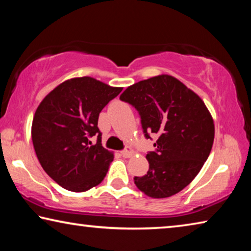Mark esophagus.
<instances>
[{"mask_svg": "<svg viewBox=\"0 0 251 251\" xmlns=\"http://www.w3.org/2000/svg\"><path fill=\"white\" fill-rule=\"evenodd\" d=\"M133 152H134V151L131 150L130 147H127L126 150H124V151H122V156L125 157V158H128V157H130L131 155H133Z\"/></svg>", "mask_w": 251, "mask_h": 251, "instance_id": "obj_1", "label": "esophagus"}]
</instances>
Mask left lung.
<instances>
[{"mask_svg":"<svg viewBox=\"0 0 251 251\" xmlns=\"http://www.w3.org/2000/svg\"><path fill=\"white\" fill-rule=\"evenodd\" d=\"M120 99L138 110L146 138L156 134L150 169L135 177L148 197L167 198L188 186L210 154L214 120L196 93L171 75H158L128 86Z\"/></svg>","mask_w":251,"mask_h":251,"instance_id":"obj_1","label":"left lung"}]
</instances>
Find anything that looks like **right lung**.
Returning a JSON list of instances; mask_svg holds the SVG:
<instances>
[{"instance_id":"1","label":"right lung","mask_w":251,"mask_h":251,"mask_svg":"<svg viewBox=\"0 0 251 251\" xmlns=\"http://www.w3.org/2000/svg\"><path fill=\"white\" fill-rule=\"evenodd\" d=\"M122 90L84 76L59 84L41 101L32 123L33 146L45 173L63 188L82 193L104 179L114 154L101 146L97 122Z\"/></svg>"}]
</instances>
